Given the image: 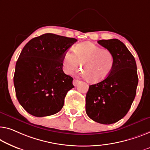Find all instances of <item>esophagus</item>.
Wrapping results in <instances>:
<instances>
[{
    "label": "esophagus",
    "mask_w": 150,
    "mask_h": 150,
    "mask_svg": "<svg viewBox=\"0 0 150 150\" xmlns=\"http://www.w3.org/2000/svg\"><path fill=\"white\" fill-rule=\"evenodd\" d=\"M79 82H80V81H79V80H77V79H73V86H77V85L79 84Z\"/></svg>",
    "instance_id": "34e87169"
}]
</instances>
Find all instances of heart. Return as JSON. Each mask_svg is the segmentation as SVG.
I'll list each match as a JSON object with an SVG mask.
<instances>
[{
    "label": "heart",
    "mask_w": 150,
    "mask_h": 150,
    "mask_svg": "<svg viewBox=\"0 0 150 150\" xmlns=\"http://www.w3.org/2000/svg\"><path fill=\"white\" fill-rule=\"evenodd\" d=\"M81 64L84 77L92 83L101 82L112 72L115 57L108 49L89 42H83L75 46L73 50L66 51L62 57V68L67 74L77 71Z\"/></svg>",
    "instance_id": "heart-1"
}]
</instances>
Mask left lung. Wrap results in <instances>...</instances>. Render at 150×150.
<instances>
[{
	"instance_id": "left-lung-1",
	"label": "left lung",
	"mask_w": 150,
	"mask_h": 150,
	"mask_svg": "<svg viewBox=\"0 0 150 150\" xmlns=\"http://www.w3.org/2000/svg\"><path fill=\"white\" fill-rule=\"evenodd\" d=\"M98 42L111 51L115 64L106 79L89 86L86 111L94 121L110 125L123 118L131 108L138 84L137 69L135 58L119 40H101Z\"/></svg>"
}]
</instances>
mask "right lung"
<instances>
[{
	"label": "right lung",
	"instance_id": "1",
	"mask_svg": "<svg viewBox=\"0 0 150 150\" xmlns=\"http://www.w3.org/2000/svg\"><path fill=\"white\" fill-rule=\"evenodd\" d=\"M77 41L45 33L23 47L15 65L13 81L18 101L29 114L47 117L63 107L67 93L74 86L73 77L62 70V57Z\"/></svg>",
	"mask_w": 150,
	"mask_h": 150
}]
</instances>
